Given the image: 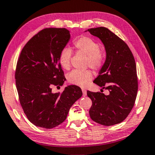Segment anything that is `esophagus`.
Returning <instances> with one entry per match:
<instances>
[{
	"label": "esophagus",
	"mask_w": 155,
	"mask_h": 155,
	"mask_svg": "<svg viewBox=\"0 0 155 155\" xmlns=\"http://www.w3.org/2000/svg\"><path fill=\"white\" fill-rule=\"evenodd\" d=\"M82 93H83V96H86V90L84 89V88H82Z\"/></svg>",
	"instance_id": "obj_1"
}]
</instances>
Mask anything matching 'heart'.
<instances>
[{"instance_id": "obj_1", "label": "heart", "mask_w": 155, "mask_h": 155, "mask_svg": "<svg viewBox=\"0 0 155 155\" xmlns=\"http://www.w3.org/2000/svg\"><path fill=\"white\" fill-rule=\"evenodd\" d=\"M74 46L76 51L86 56V66L94 71L102 69L105 63L104 54L101 51V45L94 39L88 36H81L74 41ZM71 50L68 47L61 49L59 61L61 67L65 69L70 68ZM93 77L92 71L89 69L73 70L68 74L69 83L79 86H85Z\"/></svg>"}]
</instances>
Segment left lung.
I'll use <instances>...</instances> for the list:
<instances>
[{"instance_id":"left-lung-1","label":"left lung","mask_w":155,"mask_h":155,"mask_svg":"<svg viewBox=\"0 0 155 155\" xmlns=\"http://www.w3.org/2000/svg\"><path fill=\"white\" fill-rule=\"evenodd\" d=\"M87 31L102 41L106 51L104 67L94 82L110 93L105 95L87 91V96L92 101L90 117L96 123L106 126L118 124L130 113L137 96L135 59L126 43L108 28L99 27Z\"/></svg>"}]
</instances>
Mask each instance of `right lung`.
I'll use <instances>...</instances> for the list:
<instances>
[{
	"label": "right lung",
	"instance_id": "1",
	"mask_svg": "<svg viewBox=\"0 0 155 155\" xmlns=\"http://www.w3.org/2000/svg\"><path fill=\"white\" fill-rule=\"evenodd\" d=\"M69 39L67 29L45 28L27 42L20 54L16 87L25 114L36 126L51 129L60 125L82 96L76 85L67 86L61 94L51 92V86H62L65 81L59 57Z\"/></svg>",
	"mask_w": 155,
	"mask_h": 155
}]
</instances>
